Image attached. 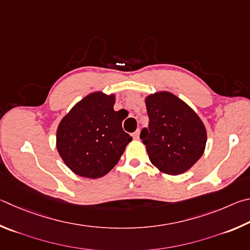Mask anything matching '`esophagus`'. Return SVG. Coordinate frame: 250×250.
Segmentation results:
<instances>
[{
	"label": "esophagus",
	"instance_id": "obj_1",
	"mask_svg": "<svg viewBox=\"0 0 250 250\" xmlns=\"http://www.w3.org/2000/svg\"><path fill=\"white\" fill-rule=\"evenodd\" d=\"M133 138L136 139V141H137V139H139V129L136 130L135 133H133Z\"/></svg>",
	"mask_w": 250,
	"mask_h": 250
}]
</instances>
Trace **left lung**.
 I'll use <instances>...</instances> for the list:
<instances>
[{
  "instance_id": "left-lung-1",
  "label": "left lung",
  "mask_w": 250,
  "mask_h": 250,
  "mask_svg": "<svg viewBox=\"0 0 250 250\" xmlns=\"http://www.w3.org/2000/svg\"><path fill=\"white\" fill-rule=\"evenodd\" d=\"M149 123L141 139L151 164L171 176L189 170L203 155L207 129L189 105L170 92L146 98Z\"/></svg>"
}]
</instances>
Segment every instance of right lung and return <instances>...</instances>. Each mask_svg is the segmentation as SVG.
<instances>
[{
  "label": "right lung",
  "mask_w": 250,
  "mask_h": 250,
  "mask_svg": "<svg viewBox=\"0 0 250 250\" xmlns=\"http://www.w3.org/2000/svg\"><path fill=\"white\" fill-rule=\"evenodd\" d=\"M115 95H86L61 120L57 149L69 169L80 177L96 179L109 172L132 137L122 127L124 117L114 111Z\"/></svg>",
  "instance_id": "1"
}]
</instances>
